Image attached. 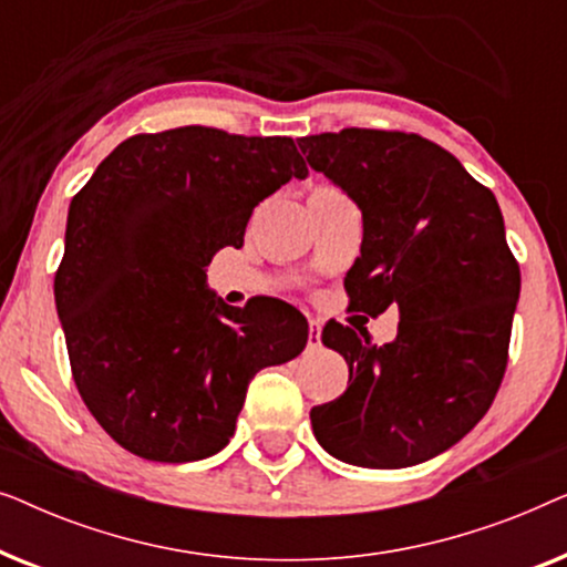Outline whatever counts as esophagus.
Here are the masks:
<instances>
[{"label": "esophagus", "mask_w": 567, "mask_h": 567, "mask_svg": "<svg viewBox=\"0 0 567 567\" xmlns=\"http://www.w3.org/2000/svg\"><path fill=\"white\" fill-rule=\"evenodd\" d=\"M322 343V324L320 320H309V348H317Z\"/></svg>", "instance_id": "34e87169"}]
</instances>
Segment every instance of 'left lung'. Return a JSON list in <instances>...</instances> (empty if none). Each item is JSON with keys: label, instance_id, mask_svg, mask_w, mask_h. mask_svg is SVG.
<instances>
[{"label": "left lung", "instance_id": "8db88e82", "mask_svg": "<svg viewBox=\"0 0 567 567\" xmlns=\"http://www.w3.org/2000/svg\"><path fill=\"white\" fill-rule=\"evenodd\" d=\"M299 150L361 208V255L346 276L351 309L377 317L400 307L392 343L338 322L322 330L348 363V386L312 408L315 436L355 467L433 460L487 413L508 363L522 274L498 200L417 134L343 128L299 138Z\"/></svg>", "mask_w": 567, "mask_h": 567}]
</instances>
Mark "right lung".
<instances>
[{
  "label": "right lung",
  "mask_w": 567,
  "mask_h": 567,
  "mask_svg": "<svg viewBox=\"0 0 567 567\" xmlns=\"http://www.w3.org/2000/svg\"><path fill=\"white\" fill-rule=\"evenodd\" d=\"M307 175L289 136L183 126L126 138L72 198L56 312L84 405L131 454L221 452L250 379L305 351V315L224 305L206 266L243 247L262 198Z\"/></svg>",
  "instance_id": "obj_1"
}]
</instances>
